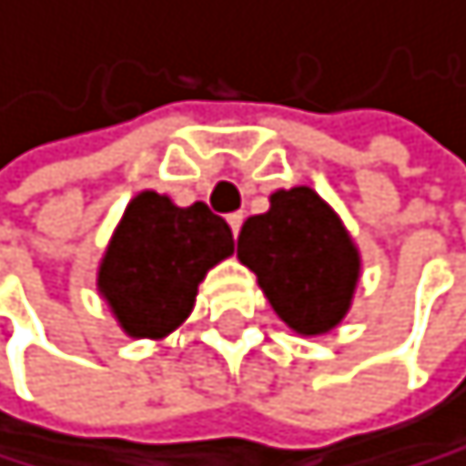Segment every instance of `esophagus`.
<instances>
[{
  "mask_svg": "<svg viewBox=\"0 0 466 466\" xmlns=\"http://www.w3.org/2000/svg\"><path fill=\"white\" fill-rule=\"evenodd\" d=\"M228 226H231V235H240V226H243V211H235V214H228Z\"/></svg>",
  "mask_w": 466,
  "mask_h": 466,
  "instance_id": "obj_1",
  "label": "esophagus"
}]
</instances>
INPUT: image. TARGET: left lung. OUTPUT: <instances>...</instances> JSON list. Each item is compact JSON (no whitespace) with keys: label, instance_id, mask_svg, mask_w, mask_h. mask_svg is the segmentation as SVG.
I'll use <instances>...</instances> for the list:
<instances>
[{"label":"left lung","instance_id":"obj_1","mask_svg":"<svg viewBox=\"0 0 466 466\" xmlns=\"http://www.w3.org/2000/svg\"><path fill=\"white\" fill-rule=\"evenodd\" d=\"M238 258L297 335H326L340 326L361 276V255L350 231L305 185L276 190L269 211L243 223Z\"/></svg>","mask_w":466,"mask_h":466}]
</instances>
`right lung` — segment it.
I'll use <instances>...</instances> for the list:
<instances>
[{
  "mask_svg": "<svg viewBox=\"0 0 466 466\" xmlns=\"http://www.w3.org/2000/svg\"><path fill=\"white\" fill-rule=\"evenodd\" d=\"M235 252L223 217L143 190L126 205L102 255L96 288L128 338L161 340L193 311L199 281Z\"/></svg>",
  "mask_w": 466,
  "mask_h": 466,
  "instance_id": "1",
  "label": "right lung"
}]
</instances>
